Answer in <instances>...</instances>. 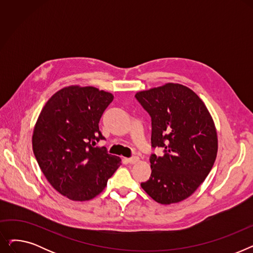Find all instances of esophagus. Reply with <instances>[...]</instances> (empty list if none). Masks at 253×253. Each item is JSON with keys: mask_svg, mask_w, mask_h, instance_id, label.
<instances>
[{"mask_svg": "<svg viewBox=\"0 0 253 253\" xmlns=\"http://www.w3.org/2000/svg\"><path fill=\"white\" fill-rule=\"evenodd\" d=\"M138 161H139V158L137 156H133V157H131V158L128 159V162L130 164H136Z\"/></svg>", "mask_w": 253, "mask_h": 253, "instance_id": "1", "label": "esophagus"}]
</instances>
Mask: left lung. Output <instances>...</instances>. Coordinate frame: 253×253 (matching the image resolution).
Here are the masks:
<instances>
[{
  "label": "left lung",
  "mask_w": 253,
  "mask_h": 253,
  "mask_svg": "<svg viewBox=\"0 0 253 253\" xmlns=\"http://www.w3.org/2000/svg\"><path fill=\"white\" fill-rule=\"evenodd\" d=\"M135 98L152 118V174L141 188L161 204L180 202L200 185L214 164L216 129L206 105L190 88L168 83Z\"/></svg>",
  "instance_id": "left-lung-1"
}]
</instances>
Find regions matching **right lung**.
I'll return each instance as SVG.
<instances>
[{
  "label": "right lung",
  "mask_w": 253,
  "mask_h": 253,
  "mask_svg": "<svg viewBox=\"0 0 253 253\" xmlns=\"http://www.w3.org/2000/svg\"><path fill=\"white\" fill-rule=\"evenodd\" d=\"M113 99L95 87H65L38 118L33 134L36 160L52 187L73 201L96 197L121 165V159L105 147H95L105 139L98 123Z\"/></svg>",
  "instance_id": "obj_1"
}]
</instances>
